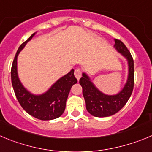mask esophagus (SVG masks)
Returning a JSON list of instances; mask_svg holds the SVG:
<instances>
[{"mask_svg":"<svg viewBox=\"0 0 152 152\" xmlns=\"http://www.w3.org/2000/svg\"><path fill=\"white\" fill-rule=\"evenodd\" d=\"M75 77L77 78V80H80V78L81 77V71H80V69H75Z\"/></svg>","mask_w":152,"mask_h":152,"instance_id":"34e87169","label":"esophagus"}]
</instances>
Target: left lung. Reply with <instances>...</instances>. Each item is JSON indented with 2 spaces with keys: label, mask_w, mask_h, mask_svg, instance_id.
Masks as SVG:
<instances>
[{
  "label": "left lung",
  "mask_w": 152,
  "mask_h": 152,
  "mask_svg": "<svg viewBox=\"0 0 152 152\" xmlns=\"http://www.w3.org/2000/svg\"><path fill=\"white\" fill-rule=\"evenodd\" d=\"M115 49L127 62V79L121 91L114 95H108L100 91L92 81L86 72L82 73L80 79L83 89V96L85 100L87 111L93 116L105 118L116 114L121 109L130 99L134 86V68L133 59L126 46L119 40L115 39Z\"/></svg>",
  "instance_id": "8db88e82"
}]
</instances>
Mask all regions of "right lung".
I'll return each instance as SVG.
<instances>
[{
    "label": "right lung",
    "mask_w": 152,
    "mask_h": 152,
    "mask_svg": "<svg viewBox=\"0 0 152 152\" xmlns=\"http://www.w3.org/2000/svg\"><path fill=\"white\" fill-rule=\"evenodd\" d=\"M36 33L31 34L18 49L12 62L11 80L16 96L22 108L35 118L42 121H50L58 118L63 114L71 88L74 84L77 83V80L74 75L75 70L72 69L41 94H34L24 87L18 75V56Z\"/></svg>",
    "instance_id": "obj_1"
}]
</instances>
